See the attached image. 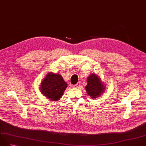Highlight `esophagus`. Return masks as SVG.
Listing matches in <instances>:
<instances>
[{
	"instance_id": "34e87169",
	"label": "esophagus",
	"mask_w": 146,
	"mask_h": 146,
	"mask_svg": "<svg viewBox=\"0 0 146 146\" xmlns=\"http://www.w3.org/2000/svg\"><path fill=\"white\" fill-rule=\"evenodd\" d=\"M80 86V83H77L76 84H74L73 87L74 88H79Z\"/></svg>"
}]
</instances>
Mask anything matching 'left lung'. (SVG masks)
Returning a JSON list of instances; mask_svg holds the SVG:
<instances>
[{
  "label": "left lung",
  "instance_id": "obj_1",
  "mask_svg": "<svg viewBox=\"0 0 146 146\" xmlns=\"http://www.w3.org/2000/svg\"><path fill=\"white\" fill-rule=\"evenodd\" d=\"M87 85L85 86L86 93L92 98L99 97L105 91V86L97 74L92 73L87 78Z\"/></svg>",
  "mask_w": 146,
  "mask_h": 146
}]
</instances>
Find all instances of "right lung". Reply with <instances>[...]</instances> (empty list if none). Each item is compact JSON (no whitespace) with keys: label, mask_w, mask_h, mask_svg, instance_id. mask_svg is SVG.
Returning <instances> with one entry per match:
<instances>
[{"label":"right lung","mask_w":146,"mask_h":146,"mask_svg":"<svg viewBox=\"0 0 146 146\" xmlns=\"http://www.w3.org/2000/svg\"><path fill=\"white\" fill-rule=\"evenodd\" d=\"M67 83L62 75L50 72L44 78L40 84V91L51 101H57L63 94Z\"/></svg>","instance_id":"obj_1"}]
</instances>
